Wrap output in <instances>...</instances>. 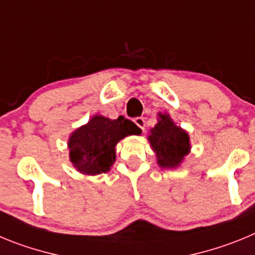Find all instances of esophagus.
Listing matches in <instances>:
<instances>
[{
	"label": "esophagus",
	"instance_id": "34e87169",
	"mask_svg": "<svg viewBox=\"0 0 255 255\" xmlns=\"http://www.w3.org/2000/svg\"><path fill=\"white\" fill-rule=\"evenodd\" d=\"M134 123L136 124L141 130H144V128H145V120H144L143 117H135Z\"/></svg>",
	"mask_w": 255,
	"mask_h": 255
}]
</instances>
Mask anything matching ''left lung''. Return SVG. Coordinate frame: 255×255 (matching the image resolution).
<instances>
[{
  "instance_id": "obj_1",
  "label": "left lung",
  "mask_w": 255,
  "mask_h": 255,
  "mask_svg": "<svg viewBox=\"0 0 255 255\" xmlns=\"http://www.w3.org/2000/svg\"><path fill=\"white\" fill-rule=\"evenodd\" d=\"M158 117L148 140L157 155V163L162 168H175L190 152V138L185 130L175 125L170 115L158 114Z\"/></svg>"
}]
</instances>
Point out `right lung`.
<instances>
[{"instance_id":"1","label":"right lung","mask_w":255,"mask_h":255,"mask_svg":"<svg viewBox=\"0 0 255 255\" xmlns=\"http://www.w3.org/2000/svg\"><path fill=\"white\" fill-rule=\"evenodd\" d=\"M140 132L138 126L124 116L111 120L96 115L70 135L67 141L70 161L84 175L107 172L116 161V144L128 135Z\"/></svg>"}]
</instances>
